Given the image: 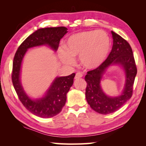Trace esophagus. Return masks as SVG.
Masks as SVG:
<instances>
[{"mask_svg": "<svg viewBox=\"0 0 146 146\" xmlns=\"http://www.w3.org/2000/svg\"><path fill=\"white\" fill-rule=\"evenodd\" d=\"M82 74L80 73V72H78V73H76V76H75L74 79L77 80V79H78V78H82Z\"/></svg>", "mask_w": 146, "mask_h": 146, "instance_id": "34e87169", "label": "esophagus"}]
</instances>
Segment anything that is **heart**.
I'll return each mask as SVG.
<instances>
[{"label":"heart","instance_id":"heart-1","mask_svg":"<svg viewBox=\"0 0 146 146\" xmlns=\"http://www.w3.org/2000/svg\"><path fill=\"white\" fill-rule=\"evenodd\" d=\"M111 48L109 36L102 31H83L71 35L65 48H60L59 57L66 65L74 66V57L79 56L85 68L96 69L107 59Z\"/></svg>","mask_w":146,"mask_h":146}]
</instances>
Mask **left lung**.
I'll return each mask as SVG.
<instances>
[{"label":"left lung","instance_id":"obj_1","mask_svg":"<svg viewBox=\"0 0 146 146\" xmlns=\"http://www.w3.org/2000/svg\"><path fill=\"white\" fill-rule=\"evenodd\" d=\"M113 46L111 52L100 66L88 71L85 76L87 82L86 98L94 110L102 114H108L119 110L132 96L133 85L137 74L133 52L130 45L120 36L111 31ZM118 65L124 70L125 84L122 94L117 97H109L101 87V81L107 70Z\"/></svg>","mask_w":146,"mask_h":146}]
</instances>
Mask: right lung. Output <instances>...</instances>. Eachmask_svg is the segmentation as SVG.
Masks as SVG:
<instances>
[{
    "label": "right lung",
    "mask_w": 146,
    "mask_h": 146,
    "mask_svg": "<svg viewBox=\"0 0 146 146\" xmlns=\"http://www.w3.org/2000/svg\"><path fill=\"white\" fill-rule=\"evenodd\" d=\"M64 27L40 29L27 37L16 52L13 60L12 81L19 98L29 111L36 116L48 118L58 114L66 101V94L74 83L75 74L67 76L56 77L43 96L33 99L25 92L21 84L22 63L27 50L48 46L56 51L60 40L68 33Z\"/></svg>",
    "instance_id": "right-lung-1"
}]
</instances>
